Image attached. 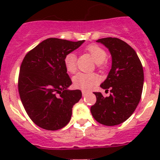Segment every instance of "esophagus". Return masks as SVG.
Instances as JSON below:
<instances>
[{
    "label": "esophagus",
    "instance_id": "34e87169",
    "mask_svg": "<svg viewBox=\"0 0 160 160\" xmlns=\"http://www.w3.org/2000/svg\"><path fill=\"white\" fill-rule=\"evenodd\" d=\"M89 93V92L86 91V90H82V94H83V97H85L86 95H88Z\"/></svg>",
    "mask_w": 160,
    "mask_h": 160
}]
</instances>
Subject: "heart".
<instances>
[{"instance_id":"obj_1","label":"heart","mask_w":160,"mask_h":160,"mask_svg":"<svg viewBox=\"0 0 160 160\" xmlns=\"http://www.w3.org/2000/svg\"><path fill=\"white\" fill-rule=\"evenodd\" d=\"M87 51L90 53L92 59L98 67H102L107 58V53L97 45H90L87 47ZM64 65L69 72H74L77 70V57L73 52L67 54L64 58ZM100 78L97 74L78 72L72 77V83L76 88L81 90H90L99 82Z\"/></svg>"}]
</instances>
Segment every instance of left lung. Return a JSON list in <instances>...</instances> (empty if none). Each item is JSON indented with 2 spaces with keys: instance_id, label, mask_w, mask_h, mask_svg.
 Segmentation results:
<instances>
[{
  "instance_id": "1",
  "label": "left lung",
  "mask_w": 160,
  "mask_h": 160,
  "mask_svg": "<svg viewBox=\"0 0 160 160\" xmlns=\"http://www.w3.org/2000/svg\"><path fill=\"white\" fill-rule=\"evenodd\" d=\"M96 42L104 45L111 53V70L101 88H110L111 93L104 98L101 93L94 92L97 101L90 108V112L99 123L114 126L125 122L138 106L144 72L137 53L125 42L111 37Z\"/></svg>"
}]
</instances>
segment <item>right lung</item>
I'll return each instance as SVG.
<instances>
[{
  "instance_id": "add662e5",
  "label": "right lung",
  "mask_w": 160,
  "mask_h": 160,
  "mask_svg": "<svg viewBox=\"0 0 160 160\" xmlns=\"http://www.w3.org/2000/svg\"><path fill=\"white\" fill-rule=\"evenodd\" d=\"M83 42L49 38L24 58L19 72V95L28 115L40 128L58 130L70 121L72 107L82 93L68 89L72 81L64 58Z\"/></svg>"
}]
</instances>
